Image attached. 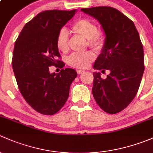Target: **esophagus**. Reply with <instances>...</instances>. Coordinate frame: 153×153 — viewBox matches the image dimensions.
I'll return each instance as SVG.
<instances>
[{
    "label": "esophagus",
    "instance_id": "34e87169",
    "mask_svg": "<svg viewBox=\"0 0 153 153\" xmlns=\"http://www.w3.org/2000/svg\"><path fill=\"white\" fill-rule=\"evenodd\" d=\"M76 72H77V74H81L82 73H83V72H84V71L79 70V69H78V70H76Z\"/></svg>",
    "mask_w": 153,
    "mask_h": 153
}]
</instances>
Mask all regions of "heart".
<instances>
[{
  "instance_id": "heart-1",
  "label": "heart",
  "mask_w": 153,
  "mask_h": 153,
  "mask_svg": "<svg viewBox=\"0 0 153 153\" xmlns=\"http://www.w3.org/2000/svg\"><path fill=\"white\" fill-rule=\"evenodd\" d=\"M72 30L75 34L88 40L90 46L99 49L103 45V39L98 32L97 25L88 19L78 20L72 26ZM56 47L61 52H67L68 50V34L65 28L59 31L56 40ZM94 55L91 51L84 53H74L67 58V62L71 67L76 68H85L94 60Z\"/></svg>"
}]
</instances>
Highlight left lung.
<instances>
[{"instance_id":"left-lung-1","label":"left lung","mask_w":153,"mask_h":153,"mask_svg":"<svg viewBox=\"0 0 153 153\" xmlns=\"http://www.w3.org/2000/svg\"><path fill=\"white\" fill-rule=\"evenodd\" d=\"M97 19L105 35L95 70H108L103 79L94 72L93 96L106 113L115 114L127 108L139 88L144 71L143 45L134 23L117 9L110 6L81 9Z\"/></svg>"}]
</instances>
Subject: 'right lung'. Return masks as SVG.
<instances>
[{
    "mask_svg": "<svg viewBox=\"0 0 153 153\" xmlns=\"http://www.w3.org/2000/svg\"><path fill=\"white\" fill-rule=\"evenodd\" d=\"M71 11L48 10L36 15L22 29L15 44L12 68L22 96L38 113L53 115L65 105L70 86L77 76L74 69L58 74L49 66L63 68L56 40L59 31L74 16Z\"/></svg>",
    "mask_w": 153,
    "mask_h": 153,
    "instance_id": "1",
    "label": "right lung"
}]
</instances>
